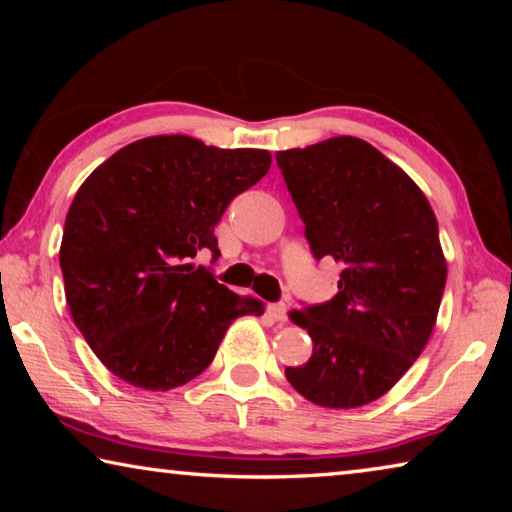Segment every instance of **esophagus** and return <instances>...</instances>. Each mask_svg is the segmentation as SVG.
<instances>
[{
    "mask_svg": "<svg viewBox=\"0 0 512 512\" xmlns=\"http://www.w3.org/2000/svg\"><path fill=\"white\" fill-rule=\"evenodd\" d=\"M268 314H271V318L275 320V323H287L289 316H287V305H271L268 307Z\"/></svg>",
    "mask_w": 512,
    "mask_h": 512,
    "instance_id": "obj_1",
    "label": "esophagus"
}]
</instances>
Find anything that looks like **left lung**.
Listing matches in <instances>:
<instances>
[{
    "label": "left lung",
    "instance_id": "left-lung-1",
    "mask_svg": "<svg viewBox=\"0 0 512 512\" xmlns=\"http://www.w3.org/2000/svg\"><path fill=\"white\" fill-rule=\"evenodd\" d=\"M316 259L339 262V293L293 309L314 354L287 368L289 384L325 409H357L402 379L427 345L443 300L447 262L422 189L352 135L277 151Z\"/></svg>",
    "mask_w": 512,
    "mask_h": 512
}]
</instances>
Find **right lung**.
<instances>
[{
    "label": "right lung",
    "instance_id": "add662e5",
    "mask_svg": "<svg viewBox=\"0 0 512 512\" xmlns=\"http://www.w3.org/2000/svg\"><path fill=\"white\" fill-rule=\"evenodd\" d=\"M271 169L262 149H216L189 135L144 137L99 164L69 205L60 268L76 327L112 375L171 391L210 366L225 329L264 314L205 268L232 198Z\"/></svg>",
    "mask_w": 512,
    "mask_h": 512
}]
</instances>
